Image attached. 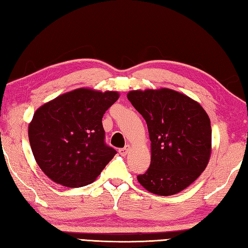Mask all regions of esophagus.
<instances>
[{
	"mask_svg": "<svg viewBox=\"0 0 248 248\" xmlns=\"http://www.w3.org/2000/svg\"><path fill=\"white\" fill-rule=\"evenodd\" d=\"M129 149H131V146H129V145H126V146L124 147V148H121V149L119 150V153H120V155H126Z\"/></svg>",
	"mask_w": 248,
	"mask_h": 248,
	"instance_id": "obj_1",
	"label": "esophagus"
}]
</instances>
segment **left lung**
<instances>
[{
    "label": "left lung",
    "instance_id": "left-lung-1",
    "mask_svg": "<svg viewBox=\"0 0 248 248\" xmlns=\"http://www.w3.org/2000/svg\"><path fill=\"white\" fill-rule=\"evenodd\" d=\"M127 98L144 117L151 162L137 180L148 192H182L205 170L211 154L210 119L198 102L175 90H133Z\"/></svg>",
    "mask_w": 248,
    "mask_h": 248
}]
</instances>
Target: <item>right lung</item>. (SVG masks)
Masks as SVG:
<instances>
[{
	"label": "right lung",
	"instance_id": "add662e5",
	"mask_svg": "<svg viewBox=\"0 0 248 248\" xmlns=\"http://www.w3.org/2000/svg\"><path fill=\"white\" fill-rule=\"evenodd\" d=\"M116 91L79 88L34 112L28 127L38 166L53 182L81 187L97 179L116 154L104 141L102 117L119 99Z\"/></svg>",
	"mask_w": 248,
	"mask_h": 248
}]
</instances>
